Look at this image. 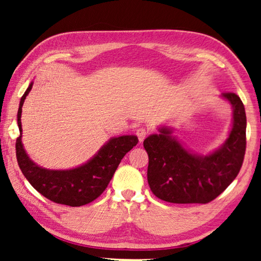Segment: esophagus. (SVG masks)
Returning <instances> with one entry per match:
<instances>
[{
    "instance_id": "obj_1",
    "label": "esophagus",
    "mask_w": 261,
    "mask_h": 261,
    "mask_svg": "<svg viewBox=\"0 0 261 261\" xmlns=\"http://www.w3.org/2000/svg\"><path fill=\"white\" fill-rule=\"evenodd\" d=\"M147 134H148V131L145 129V127H139V129L136 130V135H137V137H138L140 143L141 141H144V139L146 138Z\"/></svg>"
}]
</instances>
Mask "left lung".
<instances>
[{"instance_id": "8db88e82", "label": "left lung", "mask_w": 261, "mask_h": 261, "mask_svg": "<svg viewBox=\"0 0 261 261\" xmlns=\"http://www.w3.org/2000/svg\"><path fill=\"white\" fill-rule=\"evenodd\" d=\"M232 106L228 139L210 155H196L160 129L144 140L148 154L147 180L159 199L173 204H207L220 196L240 173L246 148L244 105L235 93H222Z\"/></svg>"}]
</instances>
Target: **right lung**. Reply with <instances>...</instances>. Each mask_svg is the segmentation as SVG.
Masks as SVG:
<instances>
[{
    "instance_id": "obj_1",
    "label": "right lung",
    "mask_w": 261,
    "mask_h": 261,
    "mask_svg": "<svg viewBox=\"0 0 261 261\" xmlns=\"http://www.w3.org/2000/svg\"><path fill=\"white\" fill-rule=\"evenodd\" d=\"M32 86L31 83L21 96L17 114L20 136L16 140V156L21 173L39 193L56 204L77 207L95 200L108 187L123 156L138 144V138L136 136L112 138L93 159L73 169L49 170L39 167L28 156L21 144V107Z\"/></svg>"
}]
</instances>
